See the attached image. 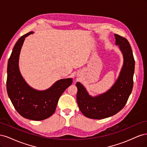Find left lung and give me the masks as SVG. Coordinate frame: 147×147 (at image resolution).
Returning a JSON list of instances; mask_svg holds the SVG:
<instances>
[{"mask_svg": "<svg viewBox=\"0 0 147 147\" xmlns=\"http://www.w3.org/2000/svg\"><path fill=\"white\" fill-rule=\"evenodd\" d=\"M115 44L119 46L123 56V65L117 81L104 93L92 96L82 83L77 82V101L84 116L100 119L112 117L121 110L126 104L133 88L135 61L127 40L115 34Z\"/></svg>", "mask_w": 147, "mask_h": 147, "instance_id": "8db88e82", "label": "left lung"}]
</instances>
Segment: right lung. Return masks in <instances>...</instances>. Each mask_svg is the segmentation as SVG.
I'll use <instances>...</instances> for the list:
<instances>
[{
  "label": "right lung",
  "mask_w": 147,
  "mask_h": 147,
  "mask_svg": "<svg viewBox=\"0 0 147 147\" xmlns=\"http://www.w3.org/2000/svg\"><path fill=\"white\" fill-rule=\"evenodd\" d=\"M33 33L30 32L23 35L13 47L8 62L7 90L15 109L22 117L40 121L55 113L59 97L72 84L73 79H61L43 91L35 90L26 83L19 69V58L26 37Z\"/></svg>",
  "instance_id": "add662e5"
}]
</instances>
